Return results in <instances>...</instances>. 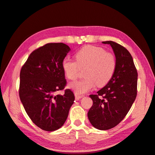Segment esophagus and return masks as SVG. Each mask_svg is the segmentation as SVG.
Masks as SVG:
<instances>
[{
    "instance_id": "1",
    "label": "esophagus",
    "mask_w": 155,
    "mask_h": 155,
    "mask_svg": "<svg viewBox=\"0 0 155 155\" xmlns=\"http://www.w3.org/2000/svg\"><path fill=\"white\" fill-rule=\"evenodd\" d=\"M75 99L76 100H80L81 97H83L84 96L83 95H80V94H78L77 93L75 94Z\"/></svg>"
}]
</instances>
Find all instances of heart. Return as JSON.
Here are the masks:
<instances>
[{
	"label": "heart",
	"instance_id": "obj_1",
	"mask_svg": "<svg viewBox=\"0 0 155 155\" xmlns=\"http://www.w3.org/2000/svg\"><path fill=\"white\" fill-rule=\"evenodd\" d=\"M76 61L69 58L62 61V69L70 80L77 79L80 68L84 69L83 80L69 84V87L77 94H84L95 86H106L111 80L116 69V58L114 53L106 51L102 47L87 45L75 53Z\"/></svg>",
	"mask_w": 155,
	"mask_h": 155
}]
</instances>
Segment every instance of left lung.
<instances>
[{"label": "left lung", "instance_id": "8db88e82", "mask_svg": "<svg viewBox=\"0 0 155 155\" xmlns=\"http://www.w3.org/2000/svg\"><path fill=\"white\" fill-rule=\"evenodd\" d=\"M116 58V69L108 84L91 94L93 105L87 113L94 127L109 130L120 122L130 110L137 95L138 73L129 51L120 44L108 41Z\"/></svg>", "mask_w": 155, "mask_h": 155}]
</instances>
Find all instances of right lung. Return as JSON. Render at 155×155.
Returning <instances> with one entry per match:
<instances>
[{
  "mask_svg": "<svg viewBox=\"0 0 155 155\" xmlns=\"http://www.w3.org/2000/svg\"><path fill=\"white\" fill-rule=\"evenodd\" d=\"M69 51L63 43H47L34 50L21 69V101L31 120L43 130L61 128L74 104L71 90L56 94L67 84L61 64Z\"/></svg>",
  "mask_w": 155,
  "mask_h": 155,
  "instance_id": "right-lung-1",
  "label": "right lung"
}]
</instances>
